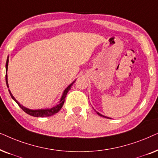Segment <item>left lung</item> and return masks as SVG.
I'll use <instances>...</instances> for the list:
<instances>
[{
    "instance_id": "1",
    "label": "left lung",
    "mask_w": 158,
    "mask_h": 158,
    "mask_svg": "<svg viewBox=\"0 0 158 158\" xmlns=\"http://www.w3.org/2000/svg\"><path fill=\"white\" fill-rule=\"evenodd\" d=\"M96 113H98V114L99 115H100V116H102V117H104V118H108V117H106V116H105V115H102V114H100V113L97 112V111H96Z\"/></svg>"
}]
</instances>
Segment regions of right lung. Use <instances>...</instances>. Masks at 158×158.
<instances>
[{
  "instance_id": "obj_1",
  "label": "right lung",
  "mask_w": 158,
  "mask_h": 158,
  "mask_svg": "<svg viewBox=\"0 0 158 158\" xmlns=\"http://www.w3.org/2000/svg\"><path fill=\"white\" fill-rule=\"evenodd\" d=\"M8 57L7 58V60H6V85H7V87H8V76H7V70H8ZM76 81V80H75ZM74 81H73L72 83L70 85H69V87L66 88V89L64 90V93L62 94V97L61 98H60V100L59 101V103L56 105V106H55L54 107H52L51 108H47V109H40V110H31V109H29L26 108V107H24L22 106V105H21L19 102H18L17 100H16L15 98L13 96V94H11V92L9 89H8V92H9V93L10 94V97H11L12 99L15 101L19 105V106L24 111L25 113H27V114L31 115V116H34V117H47V116H50V115H52L54 114H56V113H58V111H59L61 108L64 106V102H65V98L66 97V94L68 93V92L69 90L71 89V86L73 85V84L75 82Z\"/></svg>"
}]
</instances>
